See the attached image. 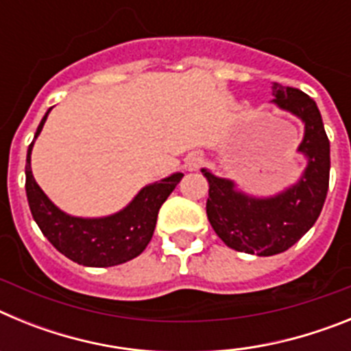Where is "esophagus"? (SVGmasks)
Returning <instances> with one entry per match:
<instances>
[{"label":"esophagus","mask_w":351,"mask_h":351,"mask_svg":"<svg viewBox=\"0 0 351 351\" xmlns=\"http://www.w3.org/2000/svg\"><path fill=\"white\" fill-rule=\"evenodd\" d=\"M202 163H204L202 153L195 151V153H190L188 156H186L184 167L188 170H197V169H200V167H202Z\"/></svg>","instance_id":"obj_1"}]
</instances>
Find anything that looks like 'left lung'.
Returning a JSON list of instances; mask_svg holds the SVG:
<instances>
[{
  "instance_id": "1",
  "label": "left lung",
  "mask_w": 351,
  "mask_h": 351,
  "mask_svg": "<svg viewBox=\"0 0 351 351\" xmlns=\"http://www.w3.org/2000/svg\"><path fill=\"white\" fill-rule=\"evenodd\" d=\"M274 104L304 123L299 153L308 167L288 190L267 198H256L235 190L228 179L202 173L209 181L207 218L223 243L250 255L283 253L315 225L324 207L330 172V144L315 100L295 88L272 82Z\"/></svg>"
}]
</instances>
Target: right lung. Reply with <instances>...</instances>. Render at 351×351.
Here are the masks:
<instances>
[{
    "label": "right lung",
    "instance_id": "right-lung-1",
    "mask_svg": "<svg viewBox=\"0 0 351 351\" xmlns=\"http://www.w3.org/2000/svg\"><path fill=\"white\" fill-rule=\"evenodd\" d=\"M51 108L40 121L35 138L42 132ZM33 142L27 147L26 158V195L33 219L49 243L66 258L86 267H112L141 255L153 237L161 204L179 184L182 173H172L142 188L125 209L112 216L75 218L58 209L36 184L31 172Z\"/></svg>",
    "mask_w": 351,
    "mask_h": 351
}]
</instances>
